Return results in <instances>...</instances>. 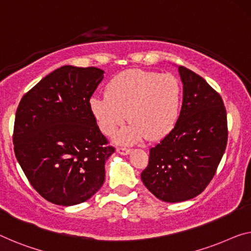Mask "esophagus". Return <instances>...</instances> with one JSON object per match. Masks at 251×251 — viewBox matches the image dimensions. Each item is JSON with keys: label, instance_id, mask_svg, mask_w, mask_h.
I'll use <instances>...</instances> for the list:
<instances>
[{"label": "esophagus", "instance_id": "obj_1", "mask_svg": "<svg viewBox=\"0 0 251 251\" xmlns=\"http://www.w3.org/2000/svg\"><path fill=\"white\" fill-rule=\"evenodd\" d=\"M117 151L120 153V155L126 156V155H128V153L131 151V150L129 148H126V147H118L117 148Z\"/></svg>", "mask_w": 251, "mask_h": 251}]
</instances>
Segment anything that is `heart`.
<instances>
[{
	"instance_id": "obj_1",
	"label": "heart",
	"mask_w": 251,
	"mask_h": 251,
	"mask_svg": "<svg viewBox=\"0 0 251 251\" xmlns=\"http://www.w3.org/2000/svg\"><path fill=\"white\" fill-rule=\"evenodd\" d=\"M182 98V85L175 76L129 69L110 80L105 95H94L90 107L106 136L128 118L131 123L117 140L130 145L146 137L156 141L167 136L178 120Z\"/></svg>"
}]
</instances>
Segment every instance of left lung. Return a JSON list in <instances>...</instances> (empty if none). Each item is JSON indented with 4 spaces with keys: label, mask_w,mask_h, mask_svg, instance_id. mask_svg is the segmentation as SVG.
Segmentation results:
<instances>
[{
    "label": "left lung",
    "mask_w": 251,
    "mask_h": 251,
    "mask_svg": "<svg viewBox=\"0 0 251 251\" xmlns=\"http://www.w3.org/2000/svg\"><path fill=\"white\" fill-rule=\"evenodd\" d=\"M183 104L171 132L150 149L141 173L145 186L164 202L191 200L213 178L228 141L226 111L222 98L206 80L178 66Z\"/></svg>",
    "instance_id": "left-lung-1"
}]
</instances>
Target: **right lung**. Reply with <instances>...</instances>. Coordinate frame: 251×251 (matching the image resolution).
Returning a JSON list of instances; mask_svg holds the SVG:
<instances>
[{"label": "right lung", "instance_id": "right-lung-1", "mask_svg": "<svg viewBox=\"0 0 251 251\" xmlns=\"http://www.w3.org/2000/svg\"><path fill=\"white\" fill-rule=\"evenodd\" d=\"M103 73L66 65L44 77L19 103L15 157L34 190L57 205L85 202L105 179V160L115 149L90 107Z\"/></svg>", "mask_w": 251, "mask_h": 251}]
</instances>
